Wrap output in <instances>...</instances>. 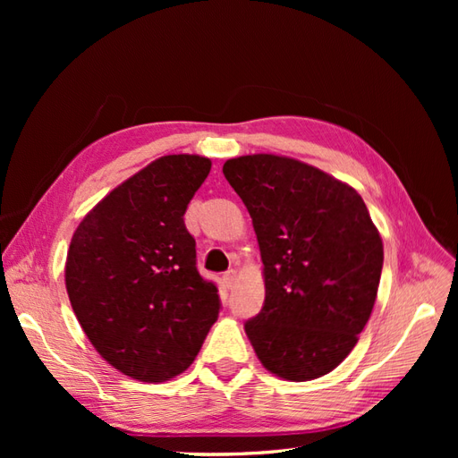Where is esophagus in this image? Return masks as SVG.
<instances>
[{
    "mask_svg": "<svg viewBox=\"0 0 458 458\" xmlns=\"http://www.w3.org/2000/svg\"><path fill=\"white\" fill-rule=\"evenodd\" d=\"M234 281H237V271H234V269H229V271H225V273H224V283H225V286H227V288H231V286L234 284Z\"/></svg>",
    "mask_w": 458,
    "mask_h": 458,
    "instance_id": "34e87169",
    "label": "esophagus"
}]
</instances>
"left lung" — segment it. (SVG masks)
Segmentation results:
<instances>
[{
    "mask_svg": "<svg viewBox=\"0 0 458 458\" xmlns=\"http://www.w3.org/2000/svg\"><path fill=\"white\" fill-rule=\"evenodd\" d=\"M258 237L266 300L244 330L261 365L293 382L336 369L377 300L384 248L359 192L294 158L224 164Z\"/></svg>",
    "mask_w": 458,
    "mask_h": 458,
    "instance_id": "left-lung-1",
    "label": "left lung"
}]
</instances>
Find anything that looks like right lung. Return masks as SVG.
Wrapping results in <instances>:
<instances>
[{
	"instance_id": "right-lung-1",
	"label": "right lung",
	"mask_w": 458,
	"mask_h": 458,
	"mask_svg": "<svg viewBox=\"0 0 458 458\" xmlns=\"http://www.w3.org/2000/svg\"><path fill=\"white\" fill-rule=\"evenodd\" d=\"M197 155L150 162L81 219L66 256L72 310L105 361L164 382L195 361L217 321V286L197 269L183 216L210 174Z\"/></svg>"
}]
</instances>
